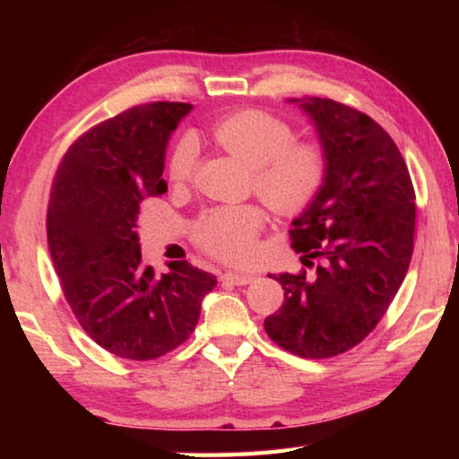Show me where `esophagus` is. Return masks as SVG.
<instances>
[{"mask_svg":"<svg viewBox=\"0 0 459 459\" xmlns=\"http://www.w3.org/2000/svg\"><path fill=\"white\" fill-rule=\"evenodd\" d=\"M221 279H222V281H230V283H235V285H247V283L253 281L255 275H248V273H232V271H227V273H224Z\"/></svg>","mask_w":459,"mask_h":459,"instance_id":"34e87169","label":"esophagus"}]
</instances>
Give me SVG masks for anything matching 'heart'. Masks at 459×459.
I'll list each match as a JSON object with an SVG mask.
<instances>
[{
    "instance_id": "1",
    "label": "heart",
    "mask_w": 459,
    "mask_h": 459,
    "mask_svg": "<svg viewBox=\"0 0 459 459\" xmlns=\"http://www.w3.org/2000/svg\"><path fill=\"white\" fill-rule=\"evenodd\" d=\"M214 142L253 168L255 192L271 211L283 216L304 212L328 176V158L320 145L293 142L290 123L261 108L232 113L212 127ZM198 158L194 137L184 135L172 147L168 176L174 184L190 180ZM265 224L257 204L214 206L194 222L192 237L214 259L240 263L251 257Z\"/></svg>"
}]
</instances>
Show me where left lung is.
I'll list each match as a JSON object with an SVG mask.
<instances>
[{
	"label": "left lung",
	"instance_id": "1",
	"mask_svg": "<svg viewBox=\"0 0 459 459\" xmlns=\"http://www.w3.org/2000/svg\"><path fill=\"white\" fill-rule=\"evenodd\" d=\"M301 108L316 123L328 176L290 237L316 269L273 277L285 299L265 332L283 351L317 360L351 351L383 320L413 255L415 190L375 119L332 99L301 100Z\"/></svg>",
	"mask_w": 459,
	"mask_h": 459
}]
</instances>
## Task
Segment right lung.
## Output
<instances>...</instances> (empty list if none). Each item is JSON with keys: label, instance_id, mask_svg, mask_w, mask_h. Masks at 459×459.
<instances>
[{"label": "right lung", "instance_id": "add662e5", "mask_svg": "<svg viewBox=\"0 0 459 459\" xmlns=\"http://www.w3.org/2000/svg\"><path fill=\"white\" fill-rule=\"evenodd\" d=\"M188 103L131 107L76 139L54 176L46 232L65 299L119 359L155 360L190 338L216 277L188 261L158 275L137 243L139 204L168 192V137Z\"/></svg>", "mask_w": 459, "mask_h": 459}]
</instances>
